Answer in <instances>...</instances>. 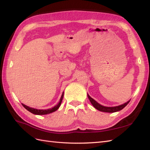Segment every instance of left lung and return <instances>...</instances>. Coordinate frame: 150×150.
<instances>
[{
	"label": "left lung",
	"mask_w": 150,
	"mask_h": 150,
	"mask_svg": "<svg viewBox=\"0 0 150 150\" xmlns=\"http://www.w3.org/2000/svg\"><path fill=\"white\" fill-rule=\"evenodd\" d=\"M88 97L89 100L91 102V104L93 105L95 108H96L97 110L100 111H103V112H108V113H113V112H116V111H119L121 110H122L123 108L125 107L126 105H128V104L129 103L130 100H128L127 103H124L123 104H121L120 106H114V107H106V106H102L101 104H98L97 102L95 101L94 99H93L90 95L88 94Z\"/></svg>",
	"instance_id": "obj_1"
}]
</instances>
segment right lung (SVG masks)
Masks as SVG:
<instances>
[{
  "label": "right lung",
  "mask_w": 150,
  "mask_h": 150,
  "mask_svg": "<svg viewBox=\"0 0 150 150\" xmlns=\"http://www.w3.org/2000/svg\"><path fill=\"white\" fill-rule=\"evenodd\" d=\"M63 96H64V92L62 94L61 97H60V101L58 103V104H57L56 106H55L53 108H50V109H47V110H37V109H35V108H30L29 106H26L25 104H22V106L26 108L28 111H29L30 112L32 113L35 115H46V114H49V113H51L52 112H54V111H55L56 110L59 109V108L60 107V104H61Z\"/></svg>",
  "instance_id": "obj_1"
}]
</instances>
